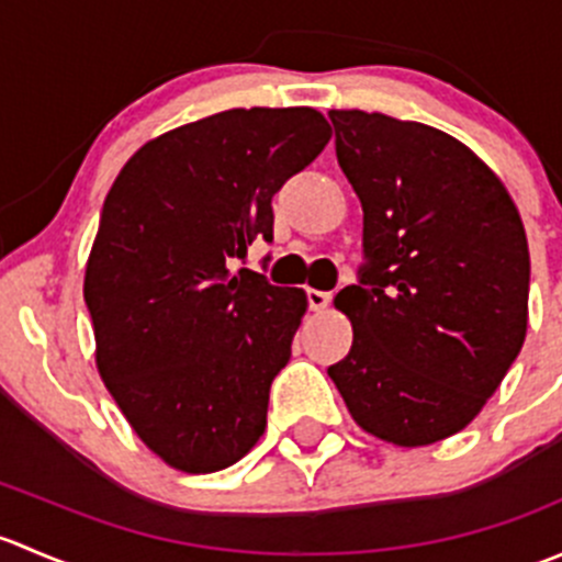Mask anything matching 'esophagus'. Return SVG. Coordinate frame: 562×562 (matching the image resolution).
Instances as JSON below:
<instances>
[{"label": "esophagus", "instance_id": "obj_1", "mask_svg": "<svg viewBox=\"0 0 562 562\" xmlns=\"http://www.w3.org/2000/svg\"><path fill=\"white\" fill-rule=\"evenodd\" d=\"M307 302H310V310H315V313H323V310L331 304V293L326 291H317V288H310L307 291Z\"/></svg>", "mask_w": 562, "mask_h": 562}]
</instances>
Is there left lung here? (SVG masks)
<instances>
[{
	"label": "left lung",
	"mask_w": 562,
	"mask_h": 562,
	"mask_svg": "<svg viewBox=\"0 0 562 562\" xmlns=\"http://www.w3.org/2000/svg\"><path fill=\"white\" fill-rule=\"evenodd\" d=\"M328 119L370 260L334 299L353 345L328 378L364 432L402 449L438 443L479 416L522 350V217L454 135L356 108Z\"/></svg>",
	"instance_id": "8db88e82"
}]
</instances>
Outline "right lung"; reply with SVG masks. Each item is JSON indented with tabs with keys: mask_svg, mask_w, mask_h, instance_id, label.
<instances>
[{
	"mask_svg": "<svg viewBox=\"0 0 562 562\" xmlns=\"http://www.w3.org/2000/svg\"><path fill=\"white\" fill-rule=\"evenodd\" d=\"M328 138L315 108H231L146 140L108 190L83 277L94 361L168 468H231L263 435L307 293L231 260L271 241V198Z\"/></svg>",
	"mask_w": 562,
	"mask_h": 562,
	"instance_id": "obj_1",
	"label": "right lung"
}]
</instances>
